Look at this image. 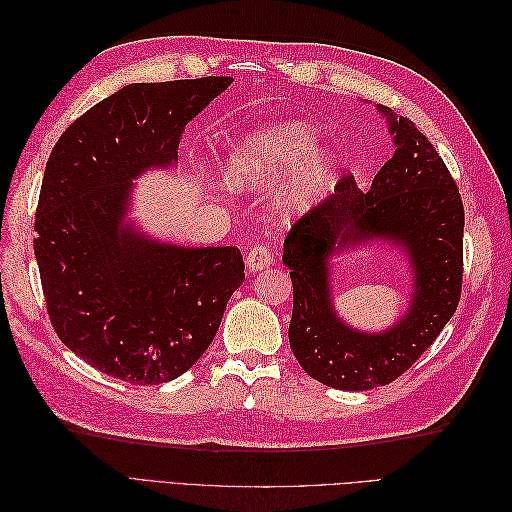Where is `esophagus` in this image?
I'll list each match as a JSON object with an SVG mask.
<instances>
[{"mask_svg":"<svg viewBox=\"0 0 512 512\" xmlns=\"http://www.w3.org/2000/svg\"><path fill=\"white\" fill-rule=\"evenodd\" d=\"M271 262H273V256L269 252V247L265 245H254L245 256V265L250 271H262L265 267H269Z\"/></svg>","mask_w":512,"mask_h":512,"instance_id":"34e87169","label":"esophagus"}]
</instances>
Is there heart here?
Here are the masks:
<instances>
[{
	"mask_svg": "<svg viewBox=\"0 0 512 512\" xmlns=\"http://www.w3.org/2000/svg\"><path fill=\"white\" fill-rule=\"evenodd\" d=\"M335 170L337 160L331 151L318 149L314 128L288 119L247 132L228 151L222 177L235 192L277 188L271 213L280 220H294L312 209Z\"/></svg>",
	"mask_w": 512,
	"mask_h": 512,
	"instance_id": "heart-1",
	"label": "heart"
}]
</instances>
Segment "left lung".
Listing matches in <instances>:
<instances>
[{"mask_svg":"<svg viewBox=\"0 0 512 512\" xmlns=\"http://www.w3.org/2000/svg\"><path fill=\"white\" fill-rule=\"evenodd\" d=\"M395 151L363 194H335L288 232L290 348L314 380L339 391L384 386L421 356L455 314L463 273V205L438 151L406 117L378 104ZM393 246L413 273L407 312L389 330H354L332 303V260L361 246Z\"/></svg>","mask_w":512,"mask_h":512,"instance_id":"8db88e82","label":"left lung"}]
</instances>
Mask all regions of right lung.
Masks as SVG:
<instances>
[{"label":"right lung","mask_w":512,"mask_h":512,"mask_svg":"<svg viewBox=\"0 0 512 512\" xmlns=\"http://www.w3.org/2000/svg\"><path fill=\"white\" fill-rule=\"evenodd\" d=\"M230 76L132 83L61 134L44 168L34 252L53 329L91 367L132 384L185 374L243 280L237 247H188L128 218L136 179L177 166L185 126Z\"/></svg>","instance_id":"obj_1"}]
</instances>
